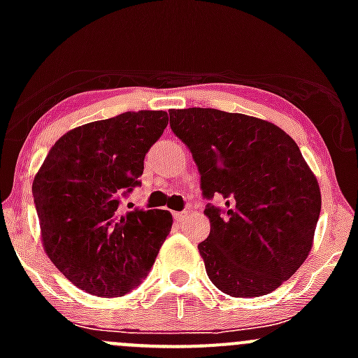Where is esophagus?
Wrapping results in <instances>:
<instances>
[{
    "mask_svg": "<svg viewBox=\"0 0 358 358\" xmlns=\"http://www.w3.org/2000/svg\"><path fill=\"white\" fill-rule=\"evenodd\" d=\"M189 213H190V211H182V213H175V215H173V216H175V220H176V222H183V220H185V218H187V216H189Z\"/></svg>",
    "mask_w": 358,
    "mask_h": 358,
    "instance_id": "esophagus-1",
    "label": "esophagus"
}]
</instances>
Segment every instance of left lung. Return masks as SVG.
<instances>
[{
  "label": "left lung",
  "instance_id": "8db88e82",
  "mask_svg": "<svg viewBox=\"0 0 358 358\" xmlns=\"http://www.w3.org/2000/svg\"><path fill=\"white\" fill-rule=\"evenodd\" d=\"M169 126L192 152L211 223L199 244L209 280L234 298L282 286L303 265L319 222L320 187L299 147L265 119L216 109H171Z\"/></svg>",
  "mask_w": 358,
  "mask_h": 358
}]
</instances>
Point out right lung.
Masks as SVG:
<instances>
[{"label":"right lung","mask_w":358,"mask_h":358,"mask_svg":"<svg viewBox=\"0 0 358 358\" xmlns=\"http://www.w3.org/2000/svg\"><path fill=\"white\" fill-rule=\"evenodd\" d=\"M168 112H124L78 126L50 149L32 182L41 243L79 289L102 298L140 286L173 225L164 209L119 215V196L140 185L143 159Z\"/></svg>","instance_id":"obj_1"}]
</instances>
